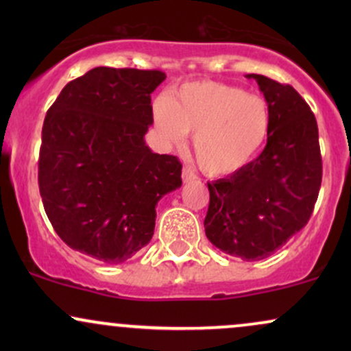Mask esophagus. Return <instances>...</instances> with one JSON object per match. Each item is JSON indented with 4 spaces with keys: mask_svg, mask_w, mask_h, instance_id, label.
<instances>
[{
    "mask_svg": "<svg viewBox=\"0 0 351 351\" xmlns=\"http://www.w3.org/2000/svg\"><path fill=\"white\" fill-rule=\"evenodd\" d=\"M181 178H183V183H191V181L198 180L196 173L191 170V168H183V173H181Z\"/></svg>",
    "mask_w": 351,
    "mask_h": 351,
    "instance_id": "esophagus-1",
    "label": "esophagus"
}]
</instances>
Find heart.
Segmentation results:
<instances>
[{
    "label": "heart",
    "instance_id": "b5f03b06",
    "mask_svg": "<svg viewBox=\"0 0 351 351\" xmlns=\"http://www.w3.org/2000/svg\"><path fill=\"white\" fill-rule=\"evenodd\" d=\"M153 120L175 147H183L188 134H195V158L211 176L232 175L254 162L272 128L267 100L213 80L188 82L175 97H158L153 104Z\"/></svg>",
    "mask_w": 351,
    "mask_h": 351
}]
</instances>
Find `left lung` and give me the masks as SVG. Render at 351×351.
<instances>
[{
	"label": "left lung",
	"instance_id": "obj_1",
	"mask_svg": "<svg viewBox=\"0 0 351 351\" xmlns=\"http://www.w3.org/2000/svg\"><path fill=\"white\" fill-rule=\"evenodd\" d=\"M272 112L267 145L243 170L208 183L204 231L229 256L261 261L299 232L312 215L322 183L315 115L291 86L247 74Z\"/></svg>",
	"mask_w": 351,
	"mask_h": 351
}]
</instances>
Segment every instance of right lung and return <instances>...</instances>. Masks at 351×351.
Instances as JSON below:
<instances>
[{"label": "right lung", "instance_id": "add662e5", "mask_svg": "<svg viewBox=\"0 0 351 351\" xmlns=\"http://www.w3.org/2000/svg\"><path fill=\"white\" fill-rule=\"evenodd\" d=\"M162 71L95 67L47 110L39 191L58 236L74 251L120 264L150 243L156 204L181 186V163L153 153L152 92Z\"/></svg>", "mask_w": 351, "mask_h": 351}]
</instances>
